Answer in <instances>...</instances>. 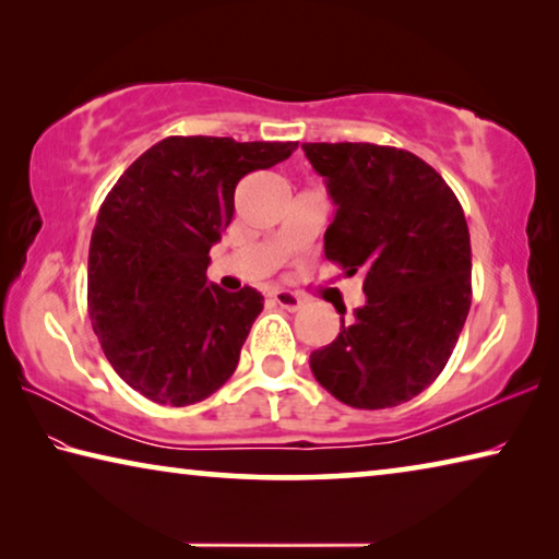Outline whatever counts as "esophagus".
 Instances as JSON below:
<instances>
[{
  "instance_id": "esophagus-1",
  "label": "esophagus",
  "mask_w": 559,
  "mask_h": 559,
  "mask_svg": "<svg viewBox=\"0 0 559 559\" xmlns=\"http://www.w3.org/2000/svg\"><path fill=\"white\" fill-rule=\"evenodd\" d=\"M271 298H273V302H276V306L290 310V313H296V310H300V306H302V298L298 296V293L286 290V288L273 290Z\"/></svg>"
}]
</instances>
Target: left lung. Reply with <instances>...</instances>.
Returning a JSON list of instances; mask_svg holds the SVG:
<instances>
[{"mask_svg": "<svg viewBox=\"0 0 559 559\" xmlns=\"http://www.w3.org/2000/svg\"><path fill=\"white\" fill-rule=\"evenodd\" d=\"M302 153L337 206L325 259L362 273L367 296L353 323L310 355V370L355 409L409 402L441 374L466 323V216L437 169L406 150L306 143Z\"/></svg>", "mask_w": 559, "mask_h": 559, "instance_id": "8db88e82", "label": "left lung"}]
</instances>
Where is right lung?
I'll list each match as a JSON object with an SVG mask.
<instances>
[{
    "label": "right lung",
    "mask_w": 559,
    "mask_h": 559,
    "mask_svg": "<svg viewBox=\"0 0 559 559\" xmlns=\"http://www.w3.org/2000/svg\"><path fill=\"white\" fill-rule=\"evenodd\" d=\"M296 147L165 138L100 204L88 251V316L112 370L147 400L202 402L234 374L263 296L206 281L210 249L231 224L239 179L283 163Z\"/></svg>",
    "instance_id": "1"
}]
</instances>
